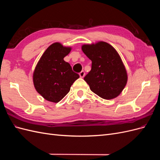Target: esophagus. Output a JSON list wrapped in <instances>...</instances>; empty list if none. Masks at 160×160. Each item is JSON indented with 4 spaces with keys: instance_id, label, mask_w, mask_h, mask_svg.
<instances>
[{
    "instance_id": "34e87169",
    "label": "esophagus",
    "mask_w": 160,
    "mask_h": 160,
    "mask_svg": "<svg viewBox=\"0 0 160 160\" xmlns=\"http://www.w3.org/2000/svg\"><path fill=\"white\" fill-rule=\"evenodd\" d=\"M85 75V72L83 71H82L81 72H79V76H80L81 78H83Z\"/></svg>"
}]
</instances>
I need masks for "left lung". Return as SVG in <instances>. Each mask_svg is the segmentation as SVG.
<instances>
[{
	"mask_svg": "<svg viewBox=\"0 0 160 160\" xmlns=\"http://www.w3.org/2000/svg\"><path fill=\"white\" fill-rule=\"evenodd\" d=\"M81 49L92 61L91 70L84 77L90 89L105 99L117 98L128 82L127 71L117 51L104 41L83 45Z\"/></svg>",
	"mask_w": 160,
	"mask_h": 160,
	"instance_id": "8db88e82",
	"label": "left lung"
}]
</instances>
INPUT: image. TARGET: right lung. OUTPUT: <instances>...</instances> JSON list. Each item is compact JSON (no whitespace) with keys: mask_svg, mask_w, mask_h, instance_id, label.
<instances>
[{"mask_svg":"<svg viewBox=\"0 0 160 160\" xmlns=\"http://www.w3.org/2000/svg\"><path fill=\"white\" fill-rule=\"evenodd\" d=\"M71 50V47H64L60 42L52 43L43 53L33 72L36 91L51 102L60 101L79 77L63 59Z\"/></svg>","mask_w":160,"mask_h":160,"instance_id":"1","label":"right lung"}]
</instances>
